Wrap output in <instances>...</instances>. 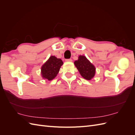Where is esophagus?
<instances>
[{"instance_id":"esophagus-1","label":"esophagus","mask_w":135,"mask_h":135,"mask_svg":"<svg viewBox=\"0 0 135 135\" xmlns=\"http://www.w3.org/2000/svg\"><path fill=\"white\" fill-rule=\"evenodd\" d=\"M65 61H66V62H72V60L71 59H66Z\"/></svg>"}]
</instances>
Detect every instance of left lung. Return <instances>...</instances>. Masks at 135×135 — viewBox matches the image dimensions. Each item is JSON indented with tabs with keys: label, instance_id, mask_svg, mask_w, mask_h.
I'll return each mask as SVG.
<instances>
[{
	"label": "left lung",
	"instance_id": "1",
	"mask_svg": "<svg viewBox=\"0 0 135 135\" xmlns=\"http://www.w3.org/2000/svg\"><path fill=\"white\" fill-rule=\"evenodd\" d=\"M74 65L84 79L91 80L95 76L96 68L85 56L79 55L78 59L74 61Z\"/></svg>",
	"mask_w": 135,
	"mask_h": 135
}]
</instances>
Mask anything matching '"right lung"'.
Returning a JSON list of instances; mask_svg holds the SVG:
<instances>
[{
  "label": "right lung",
  "mask_w": 135,
  "mask_h": 135,
  "mask_svg": "<svg viewBox=\"0 0 135 135\" xmlns=\"http://www.w3.org/2000/svg\"><path fill=\"white\" fill-rule=\"evenodd\" d=\"M62 61L55 56H51L41 67V75L43 79L49 81L54 79L58 74Z\"/></svg>",
  "instance_id": "obj_1"
}]
</instances>
